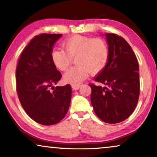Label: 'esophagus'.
Instances as JSON below:
<instances>
[{"label": "esophagus", "mask_w": 157, "mask_h": 157, "mask_svg": "<svg viewBox=\"0 0 157 157\" xmlns=\"http://www.w3.org/2000/svg\"><path fill=\"white\" fill-rule=\"evenodd\" d=\"M71 87H72V89L74 90V91H76V90L79 89V88H80V86H79V85H72Z\"/></svg>", "instance_id": "34e87169"}]
</instances>
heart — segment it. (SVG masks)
Returning a JSON list of instances; mask_svg holds the SVG:
<instances>
[{"instance_id":"1","label":"heart","mask_w":157,"mask_h":157,"mask_svg":"<svg viewBox=\"0 0 157 157\" xmlns=\"http://www.w3.org/2000/svg\"><path fill=\"white\" fill-rule=\"evenodd\" d=\"M61 48L53 49L51 59L53 65L61 71L68 68L72 59L76 57L74 66L64 74L63 81L71 85H79L89 76V72L96 74L102 70L106 63L109 49L101 38H91L75 35L63 42Z\"/></svg>"}]
</instances>
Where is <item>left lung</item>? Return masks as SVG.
Returning <instances> with one entry per match:
<instances>
[{
	"mask_svg": "<svg viewBox=\"0 0 157 157\" xmlns=\"http://www.w3.org/2000/svg\"><path fill=\"white\" fill-rule=\"evenodd\" d=\"M107 63L94 81L104 87L89 83L91 102L103 121L117 124L131 116L138 103L140 91L139 67L132 47L114 33H106Z\"/></svg>",
	"mask_w": 157,
	"mask_h": 157,
	"instance_id": "obj_1",
	"label": "left lung"
}]
</instances>
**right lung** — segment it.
<instances>
[{
    "label": "right lung",
    "instance_id": "1",
    "mask_svg": "<svg viewBox=\"0 0 157 157\" xmlns=\"http://www.w3.org/2000/svg\"><path fill=\"white\" fill-rule=\"evenodd\" d=\"M61 36L42 33L32 38L21 53L16 68V89L21 106L32 119L42 125L59 123L70 106L71 86H53L61 78V74L53 65L51 53Z\"/></svg>",
    "mask_w": 157,
    "mask_h": 157
}]
</instances>
